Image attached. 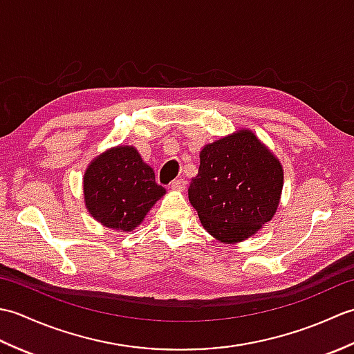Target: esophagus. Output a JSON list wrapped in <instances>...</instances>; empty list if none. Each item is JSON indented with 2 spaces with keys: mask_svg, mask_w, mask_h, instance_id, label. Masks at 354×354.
<instances>
[{
  "mask_svg": "<svg viewBox=\"0 0 354 354\" xmlns=\"http://www.w3.org/2000/svg\"><path fill=\"white\" fill-rule=\"evenodd\" d=\"M185 185H187V181L184 178H176V179H173V181H171V189L179 190V192L185 190Z\"/></svg>",
  "mask_w": 354,
  "mask_h": 354,
  "instance_id": "obj_1",
  "label": "esophagus"
}]
</instances>
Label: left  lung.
<instances>
[{"mask_svg": "<svg viewBox=\"0 0 354 354\" xmlns=\"http://www.w3.org/2000/svg\"><path fill=\"white\" fill-rule=\"evenodd\" d=\"M283 169L250 131L208 145L201 152L189 199L201 223L222 242H240L275 214Z\"/></svg>", "mask_w": 354, "mask_h": 354, "instance_id": "8db88e82", "label": "left lung"}]
</instances>
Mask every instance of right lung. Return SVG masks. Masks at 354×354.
Returning a JSON list of instances; mask_svg holds the SVG:
<instances>
[{"instance_id": "add662e5", "label": "right lung", "mask_w": 354, "mask_h": 354, "mask_svg": "<svg viewBox=\"0 0 354 354\" xmlns=\"http://www.w3.org/2000/svg\"><path fill=\"white\" fill-rule=\"evenodd\" d=\"M88 212L104 227L131 231L165 193L133 147H115L89 165L84 178Z\"/></svg>"}]
</instances>
